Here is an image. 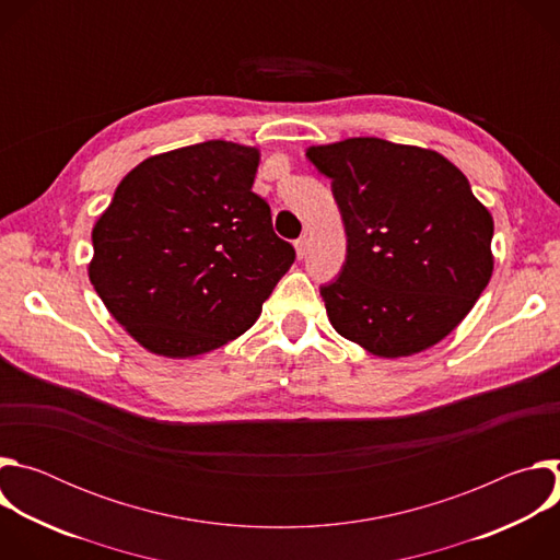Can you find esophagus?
<instances>
[{"label": "esophagus", "instance_id": "1", "mask_svg": "<svg viewBox=\"0 0 560 560\" xmlns=\"http://www.w3.org/2000/svg\"><path fill=\"white\" fill-rule=\"evenodd\" d=\"M294 248H296V257L299 259H303L305 255H307V248H310V242H307V236L303 234V236H299L296 242H294Z\"/></svg>", "mask_w": 560, "mask_h": 560}]
</instances>
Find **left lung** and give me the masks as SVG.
<instances>
[{
	"label": "left lung",
	"mask_w": 560,
	"mask_h": 560,
	"mask_svg": "<svg viewBox=\"0 0 560 560\" xmlns=\"http://www.w3.org/2000/svg\"><path fill=\"white\" fill-rule=\"evenodd\" d=\"M332 179L348 255L322 285L335 330L396 359L445 339L486 290L494 221L465 175L434 150L352 137L312 145Z\"/></svg>",
	"instance_id": "left-lung-1"
}]
</instances>
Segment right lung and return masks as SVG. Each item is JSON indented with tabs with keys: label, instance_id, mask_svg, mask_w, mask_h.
<instances>
[{
	"label": "right lung",
	"instance_id": "add662e5",
	"mask_svg": "<svg viewBox=\"0 0 560 560\" xmlns=\"http://www.w3.org/2000/svg\"><path fill=\"white\" fill-rule=\"evenodd\" d=\"M257 166V148L210 139L145 159L117 186L89 275L145 350L186 359L244 335L294 264L253 192Z\"/></svg>",
	"mask_w": 560,
	"mask_h": 560
}]
</instances>
